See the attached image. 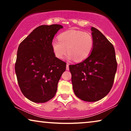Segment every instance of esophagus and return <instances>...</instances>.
<instances>
[{
  "label": "esophagus",
  "instance_id": "34e87169",
  "mask_svg": "<svg viewBox=\"0 0 131 131\" xmlns=\"http://www.w3.org/2000/svg\"><path fill=\"white\" fill-rule=\"evenodd\" d=\"M66 70H69V64L67 63V65H66Z\"/></svg>",
  "mask_w": 131,
  "mask_h": 131
}]
</instances>
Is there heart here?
Listing matches in <instances>:
<instances>
[{
	"label": "heart",
	"instance_id": "b5f03b06",
	"mask_svg": "<svg viewBox=\"0 0 131 131\" xmlns=\"http://www.w3.org/2000/svg\"><path fill=\"white\" fill-rule=\"evenodd\" d=\"M58 41L53 40L51 48L57 58H64L67 52L69 60L82 61L86 59L92 52L94 45L92 36L88 32L70 30L62 32L58 36Z\"/></svg>",
	"mask_w": 131,
	"mask_h": 131
}]
</instances>
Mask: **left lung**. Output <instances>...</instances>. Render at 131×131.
<instances>
[{
    "instance_id": "8db88e82",
    "label": "left lung",
    "mask_w": 131,
    "mask_h": 131,
    "mask_svg": "<svg viewBox=\"0 0 131 131\" xmlns=\"http://www.w3.org/2000/svg\"><path fill=\"white\" fill-rule=\"evenodd\" d=\"M94 48L80 63L70 65L73 88L80 100L95 102L105 97L113 85L117 64L113 45L98 29L92 27Z\"/></svg>"
}]
</instances>
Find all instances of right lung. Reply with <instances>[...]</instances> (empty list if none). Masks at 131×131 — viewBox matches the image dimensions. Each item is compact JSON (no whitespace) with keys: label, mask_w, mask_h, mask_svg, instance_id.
Wrapping results in <instances>:
<instances>
[{"label":"right lung","mask_w":131,"mask_h":131,"mask_svg":"<svg viewBox=\"0 0 131 131\" xmlns=\"http://www.w3.org/2000/svg\"><path fill=\"white\" fill-rule=\"evenodd\" d=\"M61 25H42L36 28L18 48L15 70L21 92L30 101L43 103L56 94L66 63L57 58L51 42Z\"/></svg>","instance_id":"right-lung-1"}]
</instances>
